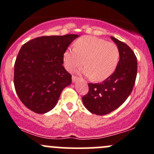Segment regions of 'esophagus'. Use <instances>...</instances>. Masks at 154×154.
<instances>
[{
  "instance_id": "obj_1",
  "label": "esophagus",
  "mask_w": 154,
  "mask_h": 154,
  "mask_svg": "<svg viewBox=\"0 0 154 154\" xmlns=\"http://www.w3.org/2000/svg\"><path fill=\"white\" fill-rule=\"evenodd\" d=\"M77 77H76V76L73 75L72 76V81L74 83V82L77 81Z\"/></svg>"
}]
</instances>
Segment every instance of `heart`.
<instances>
[{"label":"heart","mask_w":154,"mask_h":154,"mask_svg":"<svg viewBox=\"0 0 154 154\" xmlns=\"http://www.w3.org/2000/svg\"><path fill=\"white\" fill-rule=\"evenodd\" d=\"M74 48L63 55L65 68L72 71L86 65L83 72L95 81H103L113 74L120 59V51L113 42L95 36H83L74 42Z\"/></svg>","instance_id":"heart-1"}]
</instances>
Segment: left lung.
Wrapping results in <instances>:
<instances>
[{
	"mask_svg": "<svg viewBox=\"0 0 154 154\" xmlns=\"http://www.w3.org/2000/svg\"><path fill=\"white\" fill-rule=\"evenodd\" d=\"M120 51V60L110 77L101 83H89V92L82 98L89 111L105 115L120 107L133 89L137 76V58L125 43L111 37Z\"/></svg>",
	"mask_w": 154,
	"mask_h": 154,
	"instance_id": "8db88e82",
	"label": "left lung"
}]
</instances>
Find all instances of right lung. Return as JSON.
Returning a JSON list of instances; mask_svg holds the SVG:
<instances>
[{"label": "right lung", "instance_id": "right-lung-1", "mask_svg": "<svg viewBox=\"0 0 154 154\" xmlns=\"http://www.w3.org/2000/svg\"><path fill=\"white\" fill-rule=\"evenodd\" d=\"M77 34L42 36L25 43L14 65L15 89L24 105L37 113L50 111L71 83L63 55Z\"/></svg>", "mask_w": 154, "mask_h": 154}]
</instances>
